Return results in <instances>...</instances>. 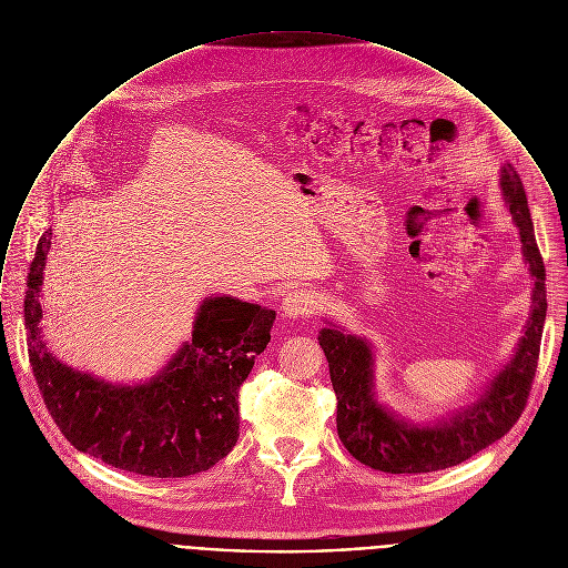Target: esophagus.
<instances>
[{
  "label": "esophagus",
  "instance_id": "esophagus-1",
  "mask_svg": "<svg viewBox=\"0 0 568 568\" xmlns=\"http://www.w3.org/2000/svg\"><path fill=\"white\" fill-rule=\"evenodd\" d=\"M317 306H320V300L313 291L308 288H295V291H288L284 297H282V313L286 317H311L317 313Z\"/></svg>",
  "mask_w": 568,
  "mask_h": 568
}]
</instances>
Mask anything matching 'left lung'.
Here are the masks:
<instances>
[{"label": "left lung", "instance_id": "obj_1", "mask_svg": "<svg viewBox=\"0 0 568 568\" xmlns=\"http://www.w3.org/2000/svg\"><path fill=\"white\" fill-rule=\"evenodd\" d=\"M505 204L520 231L525 262L534 277L525 335L507 366L465 409L434 425H418L387 409L375 392V355L368 339L331 324L320 346L337 394V432L344 447L364 465L387 474H427L454 467L503 438L520 418L536 377L547 317V273L534 235L527 193L511 165L500 170Z\"/></svg>", "mask_w": 568, "mask_h": 568}]
</instances>
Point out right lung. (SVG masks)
<instances>
[{"instance_id": "add662e5", "label": "right lung", "mask_w": 568, "mask_h": 568, "mask_svg": "<svg viewBox=\"0 0 568 568\" xmlns=\"http://www.w3.org/2000/svg\"><path fill=\"white\" fill-rule=\"evenodd\" d=\"M52 229L37 244L23 320L28 357L61 434L105 465L183 478L222 460L240 436L237 392L271 342L275 311L229 295L206 297L191 342L148 383L114 385L59 362L41 339V284Z\"/></svg>"}]
</instances>
